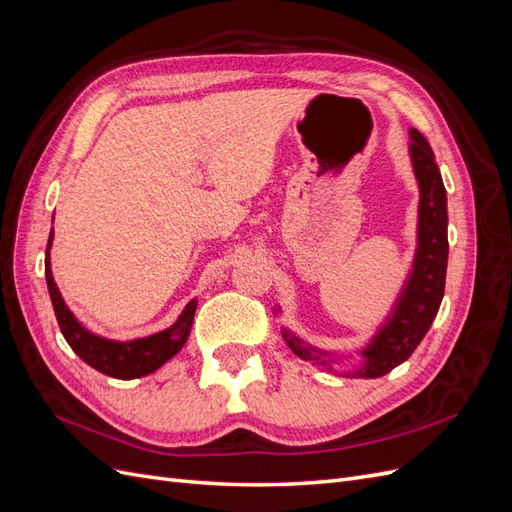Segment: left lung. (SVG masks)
Listing matches in <instances>:
<instances>
[{
	"instance_id": "1",
	"label": "left lung",
	"mask_w": 512,
	"mask_h": 512,
	"mask_svg": "<svg viewBox=\"0 0 512 512\" xmlns=\"http://www.w3.org/2000/svg\"><path fill=\"white\" fill-rule=\"evenodd\" d=\"M410 138V158L418 188H421L414 265L406 288L395 303L393 314L361 352L365 363L352 371L354 378H380L404 363L429 331L444 297L448 260L446 190L436 156H433L425 136L418 130H410ZM282 335L288 348L301 359L314 361L316 365H327V369H331L329 361L322 359V352L305 346L297 335H292L286 329Z\"/></svg>"
}]
</instances>
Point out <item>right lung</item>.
Returning a JSON list of instances; mask_svg holds the SVG:
<instances>
[{
    "instance_id": "1",
    "label": "right lung",
    "mask_w": 512,
    "mask_h": 512,
    "mask_svg": "<svg viewBox=\"0 0 512 512\" xmlns=\"http://www.w3.org/2000/svg\"><path fill=\"white\" fill-rule=\"evenodd\" d=\"M51 243H53V228L49 235V243H46V256H44V275H46V286H49L51 303L66 342L89 367L98 369L100 374L119 378V380L141 378L151 374V371L160 369L168 359H173L185 342H188V335L194 322V312H196V299H192L188 305H185V309L173 327L160 333H153L149 337L130 339V342H113V339L89 333L83 324L74 318L64 299H61L59 288L51 273V256H49Z\"/></svg>"
}]
</instances>
